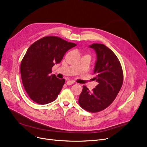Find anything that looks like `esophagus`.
<instances>
[{
	"label": "esophagus",
	"mask_w": 147,
	"mask_h": 147,
	"mask_svg": "<svg viewBox=\"0 0 147 147\" xmlns=\"http://www.w3.org/2000/svg\"><path fill=\"white\" fill-rule=\"evenodd\" d=\"M74 82L73 80H68L66 83L67 85H71V84H74Z\"/></svg>",
	"instance_id": "esophagus-1"
}]
</instances>
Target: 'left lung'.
<instances>
[{
  "mask_svg": "<svg viewBox=\"0 0 147 147\" xmlns=\"http://www.w3.org/2000/svg\"><path fill=\"white\" fill-rule=\"evenodd\" d=\"M90 47L96 52L94 79L98 84L92 91L83 86L79 104L88 112L97 113L114 101L122 86L123 73L120 61L110 49L100 43H94Z\"/></svg>",
  "mask_w": 147,
  "mask_h": 147,
  "instance_id": "8db88e82",
  "label": "left lung"
}]
</instances>
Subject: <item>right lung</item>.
<instances>
[{"mask_svg": "<svg viewBox=\"0 0 147 147\" xmlns=\"http://www.w3.org/2000/svg\"><path fill=\"white\" fill-rule=\"evenodd\" d=\"M76 45L57 36H46L30 46L21 61L20 71L23 86L34 102L43 105L56 99L65 80L50 75L52 68Z\"/></svg>", "mask_w": 147, "mask_h": 147, "instance_id": "add662e5", "label": "right lung"}]
</instances>
